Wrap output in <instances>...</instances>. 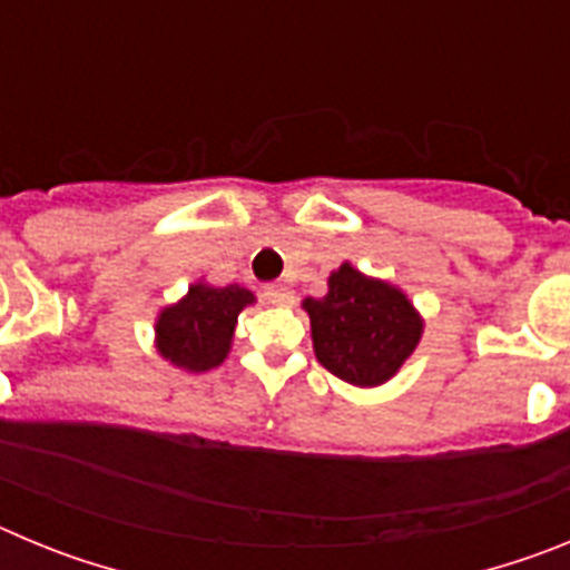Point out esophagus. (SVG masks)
<instances>
[{
    "label": "esophagus",
    "instance_id": "34e87169",
    "mask_svg": "<svg viewBox=\"0 0 570 570\" xmlns=\"http://www.w3.org/2000/svg\"><path fill=\"white\" fill-rule=\"evenodd\" d=\"M262 296L271 302V305H291L294 302V291L288 285H265Z\"/></svg>",
    "mask_w": 570,
    "mask_h": 570
}]
</instances>
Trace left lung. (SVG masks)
Segmentation results:
<instances>
[{"label":"left lung","instance_id":"8db88e82","mask_svg":"<svg viewBox=\"0 0 570 570\" xmlns=\"http://www.w3.org/2000/svg\"><path fill=\"white\" fill-rule=\"evenodd\" d=\"M311 316L316 360L360 387L387 382L414 354L422 320L400 288L340 265L322 299L302 302Z\"/></svg>","mask_w":570,"mask_h":570}]
</instances>
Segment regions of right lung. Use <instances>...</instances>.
I'll return each mask as SVG.
<instances>
[{"label": "right lung", "mask_w": 570, "mask_h": 570, "mask_svg": "<svg viewBox=\"0 0 570 570\" xmlns=\"http://www.w3.org/2000/svg\"><path fill=\"white\" fill-rule=\"evenodd\" d=\"M254 294L239 285L214 288L205 282L190 285L188 296L165 308L156 320V351L170 365L203 374L223 365L234 340L236 316Z\"/></svg>", "instance_id": "1"}]
</instances>
